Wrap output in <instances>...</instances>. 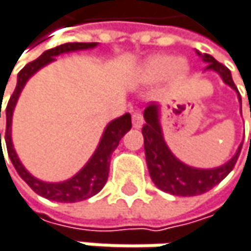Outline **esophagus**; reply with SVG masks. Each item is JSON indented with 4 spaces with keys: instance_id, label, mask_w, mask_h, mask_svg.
Listing matches in <instances>:
<instances>
[{
    "instance_id": "1",
    "label": "esophagus",
    "mask_w": 251,
    "mask_h": 251,
    "mask_svg": "<svg viewBox=\"0 0 251 251\" xmlns=\"http://www.w3.org/2000/svg\"><path fill=\"white\" fill-rule=\"evenodd\" d=\"M143 124H144V118L141 116V113L140 111H134L133 113V127L134 128H141Z\"/></svg>"
}]
</instances>
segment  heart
<instances>
[{"label":"heart","instance_id":"obj_1","mask_svg":"<svg viewBox=\"0 0 251 251\" xmlns=\"http://www.w3.org/2000/svg\"><path fill=\"white\" fill-rule=\"evenodd\" d=\"M187 73V63L181 58H173L170 55H152L141 68V77L146 81H157L166 75L173 78H181Z\"/></svg>","mask_w":251,"mask_h":251}]
</instances>
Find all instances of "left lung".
Instances as JSON below:
<instances>
[{"instance_id": "obj_1", "label": "left lung", "mask_w": 251, "mask_h": 251, "mask_svg": "<svg viewBox=\"0 0 251 251\" xmlns=\"http://www.w3.org/2000/svg\"><path fill=\"white\" fill-rule=\"evenodd\" d=\"M197 54L207 63L206 70L216 71L223 81L230 85L234 91L239 90L234 85L230 70L222 63L216 61L210 54ZM239 100L242 104V99L239 94ZM144 120L146 124L143 127V137H144V151L150 177L154 184L160 190L170 193L173 196H199L217 186L227 174L234 169L236 161L242 151V146L237 149L236 154L220 167L216 169H194L187 164L181 163L167 147L161 126H160V105L155 102H150L149 107L144 110ZM251 143V140H250Z\"/></svg>"}]
</instances>
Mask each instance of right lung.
Returning <instances> with one entry per match:
<instances>
[{
    "label": "right lung",
    "instance_id": "right-lung-1",
    "mask_svg": "<svg viewBox=\"0 0 251 251\" xmlns=\"http://www.w3.org/2000/svg\"><path fill=\"white\" fill-rule=\"evenodd\" d=\"M97 43H67V44L58 45L55 48L47 50L43 52L41 57L37 60L28 63L20 73L17 78V87L9 99L7 108H5V117H7V128H5V144H7V151L8 157L15 167L20 177L27 183L29 187L32 188L37 194L43 196L48 200L52 201H60V203H75L85 199H90L96 196L104 184L107 183L108 178V170H110V158L111 154L117 149L120 140L124 137V134L131 128V116L127 113L124 116L118 117L113 120L104 130L102 137L100 140L99 147L96 152L91 155L88 163L81 169L74 177H71L67 181L61 183H45L34 176H31L25 167L21 164L17 152L14 150L12 140H11V123H12V113L15 108V104L18 101V97L27 84L31 75H34L40 68H43L47 64L52 63L57 55L64 52H71V51H78V50H88L94 48ZM0 118H1V105H0ZM0 146H1V133H0Z\"/></svg>",
    "mask_w": 251,
    "mask_h": 251
}]
</instances>
